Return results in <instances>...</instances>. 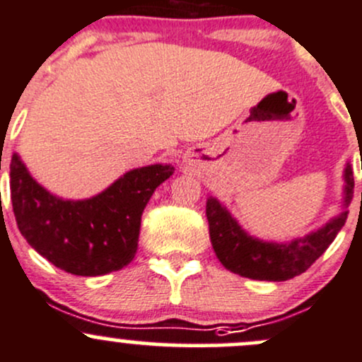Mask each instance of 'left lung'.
Here are the masks:
<instances>
[{
	"mask_svg": "<svg viewBox=\"0 0 362 362\" xmlns=\"http://www.w3.org/2000/svg\"><path fill=\"white\" fill-rule=\"evenodd\" d=\"M362 169V165H361ZM352 167L345 169V204L352 200ZM209 235L216 256L226 270L255 281H289L315 263V259L329 247L347 219V211L326 223V226L305 238L274 244L252 238L237 225L216 199H209L206 206Z\"/></svg>",
	"mask_w": 362,
	"mask_h": 362,
	"instance_id": "8db88e82",
	"label": "left lung"
}]
</instances>
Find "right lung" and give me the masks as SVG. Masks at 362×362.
<instances>
[{"label":"right lung","mask_w":362,"mask_h":362,"mask_svg":"<svg viewBox=\"0 0 362 362\" xmlns=\"http://www.w3.org/2000/svg\"><path fill=\"white\" fill-rule=\"evenodd\" d=\"M173 165L127 173L88 200H62L43 189L17 155L10 163L15 221L43 258L73 275H104L134 259L141 216L155 188L173 176Z\"/></svg>","instance_id":"add662e5"}]
</instances>
